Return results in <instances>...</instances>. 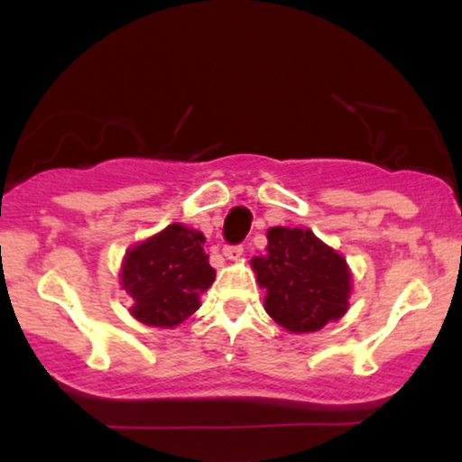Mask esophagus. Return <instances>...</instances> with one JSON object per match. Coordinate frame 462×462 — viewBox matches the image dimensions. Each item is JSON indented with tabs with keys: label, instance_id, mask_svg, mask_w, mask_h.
Listing matches in <instances>:
<instances>
[{
	"label": "esophagus",
	"instance_id": "esophagus-1",
	"mask_svg": "<svg viewBox=\"0 0 462 462\" xmlns=\"http://www.w3.org/2000/svg\"><path fill=\"white\" fill-rule=\"evenodd\" d=\"M224 256L227 261H238L243 256V247L241 245H227L224 247Z\"/></svg>",
	"mask_w": 462,
	"mask_h": 462
}]
</instances>
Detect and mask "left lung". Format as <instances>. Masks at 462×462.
Wrapping results in <instances>:
<instances>
[{"mask_svg": "<svg viewBox=\"0 0 462 462\" xmlns=\"http://www.w3.org/2000/svg\"><path fill=\"white\" fill-rule=\"evenodd\" d=\"M249 264L264 289V310L284 330L317 332L349 309L347 261L309 227H269L267 254Z\"/></svg>", "mask_w": 462, "mask_h": 462, "instance_id": "8db88e82", "label": "left lung"}]
</instances>
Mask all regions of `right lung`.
<instances>
[{"label":"right lung","mask_w":462,"mask_h":462,"mask_svg":"<svg viewBox=\"0 0 462 462\" xmlns=\"http://www.w3.org/2000/svg\"><path fill=\"white\" fill-rule=\"evenodd\" d=\"M204 243L201 232L171 224L125 252L119 282L134 301L136 321L176 328L199 309V295L215 282Z\"/></svg>","instance_id":"obj_1"}]
</instances>
